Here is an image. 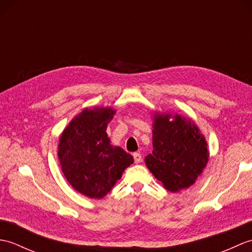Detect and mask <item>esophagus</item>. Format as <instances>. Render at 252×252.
Instances as JSON below:
<instances>
[{
	"label": "esophagus",
	"instance_id": "obj_1",
	"mask_svg": "<svg viewBox=\"0 0 252 252\" xmlns=\"http://www.w3.org/2000/svg\"><path fill=\"white\" fill-rule=\"evenodd\" d=\"M133 158H134L135 163H140L142 161V155L138 154V153L133 154Z\"/></svg>",
	"mask_w": 252,
	"mask_h": 252
}]
</instances>
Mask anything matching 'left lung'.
Instances as JSON below:
<instances>
[{"mask_svg": "<svg viewBox=\"0 0 252 252\" xmlns=\"http://www.w3.org/2000/svg\"><path fill=\"white\" fill-rule=\"evenodd\" d=\"M153 127L154 149L145 157L147 168L168 190L189 189L208 162L205 136L195 122L176 114H155Z\"/></svg>", "mask_w": 252, "mask_h": 252, "instance_id": "left-lung-1", "label": "left lung"}]
</instances>
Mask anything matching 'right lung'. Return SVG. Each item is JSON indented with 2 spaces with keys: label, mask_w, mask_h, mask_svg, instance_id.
<instances>
[{
  "label": "right lung",
  "mask_w": 252,
  "mask_h": 252,
  "mask_svg": "<svg viewBox=\"0 0 252 252\" xmlns=\"http://www.w3.org/2000/svg\"><path fill=\"white\" fill-rule=\"evenodd\" d=\"M116 110L85 108L63 130L58 159L68 183L90 198L100 199L134 162L130 154L112 146L106 133Z\"/></svg>",
  "instance_id": "right-lung-1"
}]
</instances>
